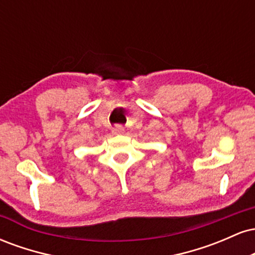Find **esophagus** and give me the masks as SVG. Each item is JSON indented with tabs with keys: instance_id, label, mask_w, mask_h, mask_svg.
Instances as JSON below:
<instances>
[{
	"instance_id": "obj_1",
	"label": "esophagus",
	"mask_w": 255,
	"mask_h": 255,
	"mask_svg": "<svg viewBox=\"0 0 255 255\" xmlns=\"http://www.w3.org/2000/svg\"><path fill=\"white\" fill-rule=\"evenodd\" d=\"M113 133L115 135H121V134L125 133V128L122 126H116V127L113 128Z\"/></svg>"
}]
</instances>
